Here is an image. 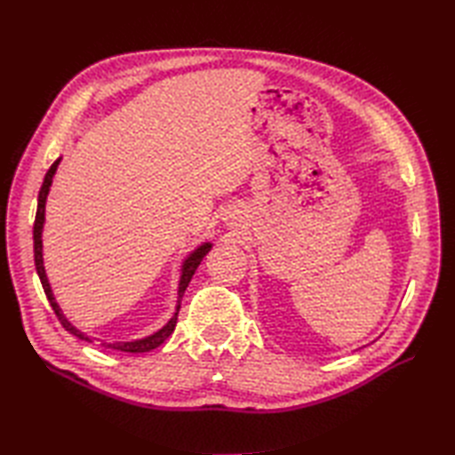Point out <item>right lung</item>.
Listing matches in <instances>:
<instances>
[{
  "label": "right lung",
  "mask_w": 455,
  "mask_h": 455,
  "mask_svg": "<svg viewBox=\"0 0 455 455\" xmlns=\"http://www.w3.org/2000/svg\"><path fill=\"white\" fill-rule=\"evenodd\" d=\"M62 158H58L51 170L46 172L44 176V181L41 186V191H38V205H36V217H35V227H33V243H35V266H36V274H38V279H41L43 283V289L46 293V299L48 303H51L52 311L56 313L58 321H60V324L66 328L68 332L78 336L80 340H85V342H93L95 338L88 336L85 332H82L80 328H76L68 318L64 316L60 305L56 303L54 299V293L51 289V283H48V277H46V272H44V262H43V227H44V209H46V197H48V191H51V186H52V178L54 173L58 170V164H60ZM212 248L211 243H203L201 246H197L193 252L183 259L181 264V275H180V285H178V301H176V313H173V316L170 318V321L164 324L160 331L152 332L150 336H144V338H139V340H131V342H103L101 346L105 347H111V350H121V352H129V354H142V352H150L154 350V347H158L166 338L173 332V328H176V323H178V313H180V305H181V297L183 293H186V289L191 282L193 274H196V269L199 267L201 259L207 256L209 250Z\"/></svg>",
  "instance_id": "1"
}]
</instances>
